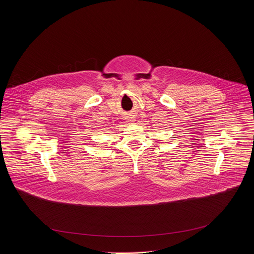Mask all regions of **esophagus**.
<instances>
[{
	"label": "esophagus",
	"mask_w": 254,
	"mask_h": 254,
	"mask_svg": "<svg viewBox=\"0 0 254 254\" xmlns=\"http://www.w3.org/2000/svg\"><path fill=\"white\" fill-rule=\"evenodd\" d=\"M134 121H135V119L131 118V117H128V119H127V122H130V123H133Z\"/></svg>",
	"instance_id": "1"
}]
</instances>
